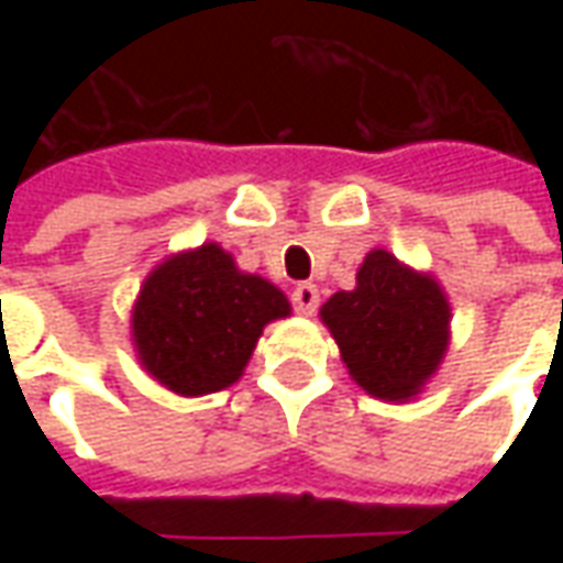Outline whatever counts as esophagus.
Masks as SVG:
<instances>
[{"label": "esophagus", "mask_w": 563, "mask_h": 563, "mask_svg": "<svg viewBox=\"0 0 563 563\" xmlns=\"http://www.w3.org/2000/svg\"><path fill=\"white\" fill-rule=\"evenodd\" d=\"M292 307L301 317H313L319 307V289L313 283H298L292 289Z\"/></svg>", "instance_id": "1"}]
</instances>
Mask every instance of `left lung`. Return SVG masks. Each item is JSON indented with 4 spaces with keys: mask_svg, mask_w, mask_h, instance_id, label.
<instances>
[{
    "mask_svg": "<svg viewBox=\"0 0 563 563\" xmlns=\"http://www.w3.org/2000/svg\"><path fill=\"white\" fill-rule=\"evenodd\" d=\"M353 379L374 398L407 401L437 371L449 343V305L431 277L386 250L367 253L353 292L322 305Z\"/></svg>",
    "mask_w": 563,
    "mask_h": 563,
    "instance_id": "8db88e82",
    "label": "left lung"
}]
</instances>
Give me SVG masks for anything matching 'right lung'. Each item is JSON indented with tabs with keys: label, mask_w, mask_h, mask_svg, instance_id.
Returning a JSON list of instances; mask_svg holds the SVG:
<instances>
[{
	"label": "right lung",
	"mask_w": 563,
	"mask_h": 563,
	"mask_svg": "<svg viewBox=\"0 0 563 563\" xmlns=\"http://www.w3.org/2000/svg\"><path fill=\"white\" fill-rule=\"evenodd\" d=\"M289 317L286 295L234 268L229 253L205 244L162 262L132 313L141 365L177 395L232 386L271 319Z\"/></svg>",
	"instance_id": "right-lung-1"
}]
</instances>
